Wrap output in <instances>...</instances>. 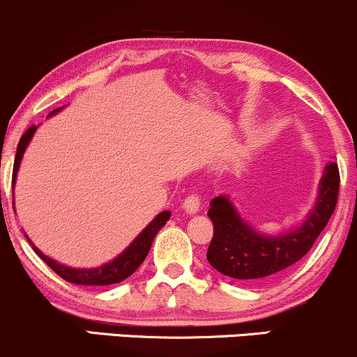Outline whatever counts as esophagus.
Masks as SVG:
<instances>
[{
	"label": "esophagus",
	"instance_id": "34e87169",
	"mask_svg": "<svg viewBox=\"0 0 357 357\" xmlns=\"http://www.w3.org/2000/svg\"><path fill=\"white\" fill-rule=\"evenodd\" d=\"M184 210L188 213H196L199 210V206H202V199H199V195L198 191H192L190 195L184 198V203H183Z\"/></svg>",
	"mask_w": 357,
	"mask_h": 357
}]
</instances>
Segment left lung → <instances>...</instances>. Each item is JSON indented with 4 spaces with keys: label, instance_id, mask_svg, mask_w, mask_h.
I'll use <instances>...</instances> for the list:
<instances>
[{
    "label": "left lung",
    "instance_id": "1",
    "mask_svg": "<svg viewBox=\"0 0 357 357\" xmlns=\"http://www.w3.org/2000/svg\"><path fill=\"white\" fill-rule=\"evenodd\" d=\"M339 167L331 162L322 176L315 208L301 228L278 236H265L243 223L230 199L216 196L210 203L213 240L206 258L223 275L260 284L277 277L282 270L297 264L312 248L335 210L339 196Z\"/></svg>",
    "mask_w": 357,
    "mask_h": 357
}]
</instances>
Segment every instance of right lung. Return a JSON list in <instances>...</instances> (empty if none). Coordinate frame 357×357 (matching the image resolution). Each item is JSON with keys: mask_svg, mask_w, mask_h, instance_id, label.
<instances>
[{"mask_svg": "<svg viewBox=\"0 0 357 357\" xmlns=\"http://www.w3.org/2000/svg\"><path fill=\"white\" fill-rule=\"evenodd\" d=\"M56 110L60 109H55L52 114H55ZM36 130V126H31L28 127L26 130H24V134L20 139L18 142V149H16V155H15V166H13V184H15V179H16V173H18V167H20V162H22V158H23V153L24 149H26L28 142H30L31 136L35 134ZM15 210V208H13ZM171 213L169 211H162L159 213L155 218L151 221L149 225L142 230L141 235L137 236L136 240L132 241V243L127 247L124 252L119 255L116 260L109 261V264L102 265L99 268H72V267H65V265L59 264V261L52 260L50 257L43 255L42 252H40L38 248L33 245V250L35 253L38 255L45 264L50 267L53 272L56 273V275L63 278V280L70 282V284H75V285H112V284H119V282H122L124 278H127L129 275H132L134 272L139 268V265L144 261V258L147 257V253H149L151 250V245H153V240L154 236L158 235V231L161 230L162 227L166 225V221L169 220Z\"/></svg>", "mask_w": 357, "mask_h": 357, "instance_id": "obj_1", "label": "right lung"}]
</instances>
